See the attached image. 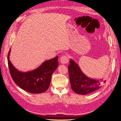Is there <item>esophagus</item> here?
I'll return each mask as SVG.
<instances>
[{"instance_id":"esophagus-1","label":"esophagus","mask_w":121,"mask_h":121,"mask_svg":"<svg viewBox=\"0 0 121 121\" xmlns=\"http://www.w3.org/2000/svg\"><path fill=\"white\" fill-rule=\"evenodd\" d=\"M60 62L61 63L63 64H66L67 63H68V62L69 61V58L67 56H62L60 57Z\"/></svg>"}]
</instances>
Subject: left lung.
Wrapping results in <instances>:
<instances>
[{
    "mask_svg": "<svg viewBox=\"0 0 121 121\" xmlns=\"http://www.w3.org/2000/svg\"><path fill=\"white\" fill-rule=\"evenodd\" d=\"M68 65L69 80L72 89L76 93L85 95L99 89L105 83L102 80L88 78L81 71L78 65L71 60Z\"/></svg>",
    "mask_w": 121,
    "mask_h": 121,
    "instance_id": "8db88e82",
    "label": "left lung"
}]
</instances>
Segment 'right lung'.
Returning a JSON list of instances; mask_svg holds the SVG:
<instances>
[{
    "label": "right lung",
    "instance_id": "add662e5",
    "mask_svg": "<svg viewBox=\"0 0 121 121\" xmlns=\"http://www.w3.org/2000/svg\"><path fill=\"white\" fill-rule=\"evenodd\" d=\"M10 49L8 55V65L11 77L21 88L31 93H41L49 87L51 77L58 65V56L46 60L34 71L23 73L14 68L9 60Z\"/></svg>",
    "mask_w": 121,
    "mask_h": 121
}]
</instances>
